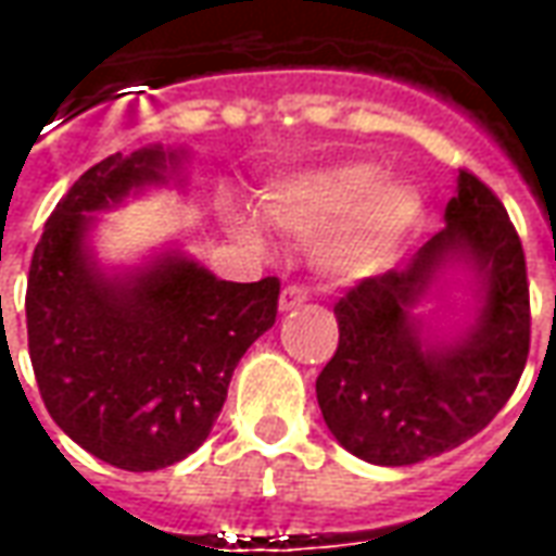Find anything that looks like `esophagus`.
<instances>
[{"label": "esophagus", "instance_id": "34e87169", "mask_svg": "<svg viewBox=\"0 0 556 556\" xmlns=\"http://www.w3.org/2000/svg\"><path fill=\"white\" fill-rule=\"evenodd\" d=\"M303 303H306V289L289 286V289H282V294H279V313H291V309H298Z\"/></svg>", "mask_w": 556, "mask_h": 556}]
</instances>
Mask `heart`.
I'll use <instances>...</instances> for the list:
<instances>
[{
	"mask_svg": "<svg viewBox=\"0 0 556 556\" xmlns=\"http://www.w3.org/2000/svg\"><path fill=\"white\" fill-rule=\"evenodd\" d=\"M262 217L294 241L315 244V265L339 282H361L405 253L422 223V195L408 178L381 175L369 160H339L298 172L262 190ZM231 231L262 247L247 211H231Z\"/></svg>",
	"mask_w": 556,
	"mask_h": 556,
	"instance_id": "obj_1",
	"label": "heart"
}]
</instances>
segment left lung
Returning a JSON list of instances; mask_svg holds the SVG:
<instances>
[{
    "label": "left lung",
    "instance_id": "8db88e82",
    "mask_svg": "<svg viewBox=\"0 0 556 556\" xmlns=\"http://www.w3.org/2000/svg\"><path fill=\"white\" fill-rule=\"evenodd\" d=\"M446 226L405 267L369 277L333 306L339 349L315 396L351 455L384 467L426 462L489 426L530 351L525 250L501 199L462 169ZM453 266L475 274V321L434 338L416 306Z\"/></svg>",
    "mask_w": 556,
    "mask_h": 556
}]
</instances>
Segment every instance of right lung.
Returning a JSON list of instances; mask_svg holds the SVG:
<instances>
[{"label":"right lung","mask_w":556,"mask_h":556,"mask_svg":"<svg viewBox=\"0 0 556 556\" xmlns=\"http://www.w3.org/2000/svg\"><path fill=\"white\" fill-rule=\"evenodd\" d=\"M184 148L148 146L94 163L43 226L26 327L55 426L122 470H160L214 429L235 366L277 321L279 279L226 282L181 250L106 270L89 247L98 211L178 178Z\"/></svg>","instance_id":"1"}]
</instances>
